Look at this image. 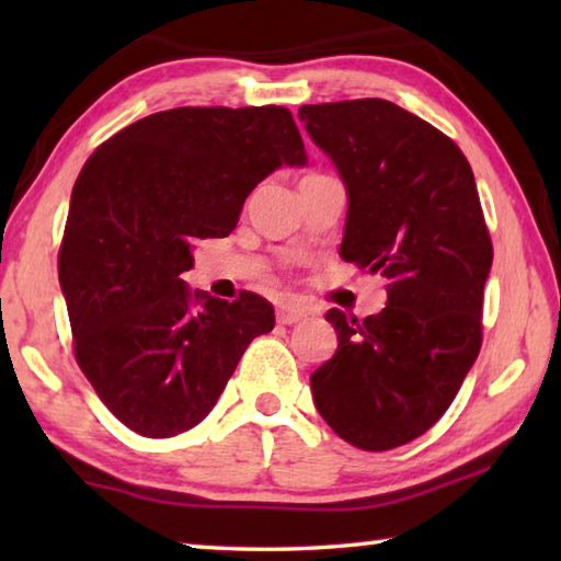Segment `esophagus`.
Returning <instances> with one entry per match:
<instances>
[{"label": "esophagus", "instance_id": "34e87169", "mask_svg": "<svg viewBox=\"0 0 561 561\" xmlns=\"http://www.w3.org/2000/svg\"><path fill=\"white\" fill-rule=\"evenodd\" d=\"M309 311L301 307V304H294V301H287V304H279L277 307V321L279 324H297V321L307 319Z\"/></svg>", "mask_w": 561, "mask_h": 561}]
</instances>
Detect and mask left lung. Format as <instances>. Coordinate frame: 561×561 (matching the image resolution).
I'll use <instances>...</instances> for the list:
<instances>
[{"instance_id":"left-lung-1","label":"left lung","mask_w":561,"mask_h":561,"mask_svg":"<svg viewBox=\"0 0 561 561\" xmlns=\"http://www.w3.org/2000/svg\"><path fill=\"white\" fill-rule=\"evenodd\" d=\"M348 210L339 254L388 279L381 314L329 309L339 348L311 374L321 417L360 450H391L448 411L480 354L492 242L462 150L383 99L301 106Z\"/></svg>"}]
</instances>
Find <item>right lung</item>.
I'll list each match as a JSON object with an SVG mask.
<instances>
[{"mask_svg": "<svg viewBox=\"0 0 561 561\" xmlns=\"http://www.w3.org/2000/svg\"><path fill=\"white\" fill-rule=\"evenodd\" d=\"M307 153L291 113L170 108L101 144L71 193L59 284L73 354L108 411L146 438L203 421L250 341L274 327L267 299L190 291L193 244L227 237L247 195Z\"/></svg>", "mask_w": 561, "mask_h": 561, "instance_id": "right-lung-1", "label": "right lung"}]
</instances>
